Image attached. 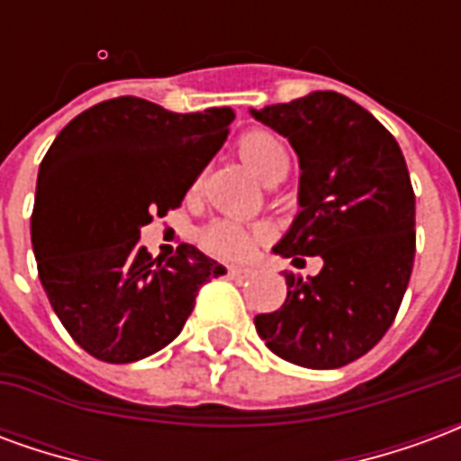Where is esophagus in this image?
Returning a JSON list of instances; mask_svg holds the SVG:
<instances>
[{"label":"esophagus","mask_w":461,"mask_h":461,"mask_svg":"<svg viewBox=\"0 0 461 461\" xmlns=\"http://www.w3.org/2000/svg\"><path fill=\"white\" fill-rule=\"evenodd\" d=\"M230 276L231 279H237V281H244V279H249L251 274H254V271L251 269H240V267H230Z\"/></svg>","instance_id":"1"}]
</instances>
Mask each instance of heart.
I'll list each match as a JSON object with an SVG mask.
<instances>
[{
	"label": "heart",
	"mask_w": 461,
	"mask_h": 461,
	"mask_svg": "<svg viewBox=\"0 0 461 461\" xmlns=\"http://www.w3.org/2000/svg\"><path fill=\"white\" fill-rule=\"evenodd\" d=\"M240 155L261 180L279 182L289 172V152L284 148V142L271 132H247L240 140ZM257 240H259V230L227 220L212 221L210 227H204L202 231V247L220 259L231 261L247 259Z\"/></svg>",
	"instance_id": "heart-1"
}]
</instances>
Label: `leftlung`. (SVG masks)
<instances>
[{
  "instance_id": "left-lung-1",
  "label": "left lung",
  "mask_w": 461,
  "mask_h": 461,
  "mask_svg": "<svg viewBox=\"0 0 461 461\" xmlns=\"http://www.w3.org/2000/svg\"><path fill=\"white\" fill-rule=\"evenodd\" d=\"M251 115L289 138L301 165L299 217L276 254L323 269L286 274V301L254 326L294 366L330 370L366 356L393 326L415 264V192L383 122L336 91Z\"/></svg>"
}]
</instances>
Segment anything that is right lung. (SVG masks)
Returning <instances> with one entry per match:
<instances>
[{
    "label": "right lung",
    "mask_w": 461,
    "mask_h": 461,
    "mask_svg": "<svg viewBox=\"0 0 461 461\" xmlns=\"http://www.w3.org/2000/svg\"><path fill=\"white\" fill-rule=\"evenodd\" d=\"M231 108L172 113L135 95L88 108L41 160L32 212L36 269L68 336L105 363L158 353L197 291L227 269L192 244L152 259L140 227L180 207L217 155Z\"/></svg>",
    "instance_id": "add662e5"
}]
</instances>
